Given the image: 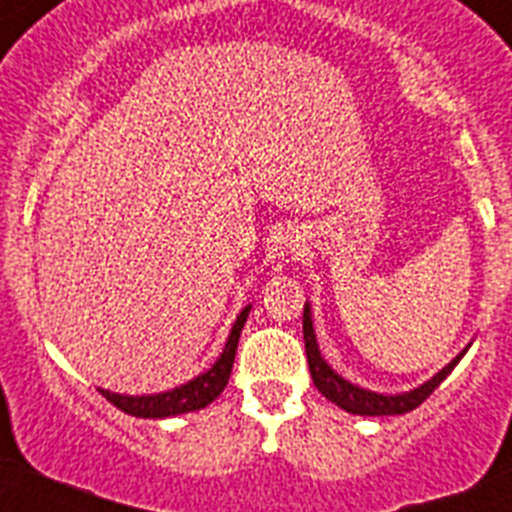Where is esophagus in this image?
<instances>
[{
    "label": "esophagus",
    "instance_id": "34e87169",
    "mask_svg": "<svg viewBox=\"0 0 512 512\" xmlns=\"http://www.w3.org/2000/svg\"><path fill=\"white\" fill-rule=\"evenodd\" d=\"M284 246H287V251H289V253H295V246H297V243L292 241V238H287V241H284Z\"/></svg>",
    "mask_w": 512,
    "mask_h": 512
}]
</instances>
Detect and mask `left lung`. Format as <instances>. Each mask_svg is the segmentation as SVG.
Instances as JSON below:
<instances>
[{
  "instance_id": "left-lung-1",
  "label": "left lung",
  "mask_w": 512,
  "mask_h": 512,
  "mask_svg": "<svg viewBox=\"0 0 512 512\" xmlns=\"http://www.w3.org/2000/svg\"><path fill=\"white\" fill-rule=\"evenodd\" d=\"M302 333H305V354H307V364H310V377L318 387V392L323 397H328L330 402H336L338 408L346 410V413L354 415H402L410 413L431 397V392L436 390L438 384L443 379L449 377L451 369L461 361V356L467 354V348L456 356L451 364H446L441 372L436 374L433 379H428L425 384L415 387L410 392H402V395H379V392H369L361 390L356 384L346 382L341 374H336L328 366V361L320 356L318 348V338H315V328H312V312L310 305H305V312H302Z\"/></svg>"
}]
</instances>
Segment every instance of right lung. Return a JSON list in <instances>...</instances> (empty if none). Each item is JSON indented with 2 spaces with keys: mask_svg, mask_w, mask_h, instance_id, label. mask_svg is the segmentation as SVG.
Wrapping results in <instances>:
<instances>
[{
  "mask_svg": "<svg viewBox=\"0 0 512 512\" xmlns=\"http://www.w3.org/2000/svg\"><path fill=\"white\" fill-rule=\"evenodd\" d=\"M248 312H251V305L243 307L241 315L235 318L233 330H230L228 343H225L220 359H217L205 374L189 379L182 387H174V390L169 392H158V395H117V392L110 390L99 392H102V397H107L115 408H120L122 413L135 415V418H169V415L194 413V410L207 408V405L225 390V384H228L230 372H233L235 348H238V338H241V330L248 318Z\"/></svg>",
  "mask_w": 512,
  "mask_h": 512,
  "instance_id": "add662e5",
  "label": "right lung"
}]
</instances>
